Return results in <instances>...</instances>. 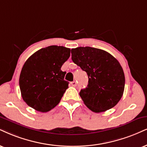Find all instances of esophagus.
<instances>
[{
  "instance_id": "34e87169",
  "label": "esophagus",
  "mask_w": 147,
  "mask_h": 147,
  "mask_svg": "<svg viewBox=\"0 0 147 147\" xmlns=\"http://www.w3.org/2000/svg\"><path fill=\"white\" fill-rule=\"evenodd\" d=\"M71 86H76V84H77L76 81H73V82H71Z\"/></svg>"
}]
</instances>
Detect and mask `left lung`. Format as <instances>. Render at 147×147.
<instances>
[{"mask_svg":"<svg viewBox=\"0 0 147 147\" xmlns=\"http://www.w3.org/2000/svg\"><path fill=\"white\" fill-rule=\"evenodd\" d=\"M71 59L88 77L87 87L80 92L84 104L96 113L115 106L122 97L125 82L119 61L108 52L91 47L71 49Z\"/></svg>","mask_w":147,"mask_h":147,"instance_id":"1","label":"left lung"}]
</instances>
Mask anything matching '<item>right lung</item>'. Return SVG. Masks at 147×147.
Here are the masks:
<instances>
[{
    "mask_svg": "<svg viewBox=\"0 0 147 147\" xmlns=\"http://www.w3.org/2000/svg\"><path fill=\"white\" fill-rule=\"evenodd\" d=\"M69 48L50 46L41 48L26 60L19 79L23 100L37 111L46 112L57 106L67 89L66 72L61 67L70 57Z\"/></svg>",
    "mask_w": 147,
    "mask_h": 147,
    "instance_id": "obj_1",
    "label": "right lung"
}]
</instances>
